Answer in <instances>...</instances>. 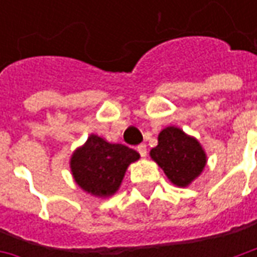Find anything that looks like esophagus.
I'll list each match as a JSON object with an SVG mask.
<instances>
[{
	"label": "esophagus",
	"mask_w": 257,
	"mask_h": 257,
	"mask_svg": "<svg viewBox=\"0 0 257 257\" xmlns=\"http://www.w3.org/2000/svg\"><path fill=\"white\" fill-rule=\"evenodd\" d=\"M138 151H139V154L143 158H145L146 156H147V147H146V145H139L138 146Z\"/></svg>",
	"instance_id": "esophagus-1"
}]
</instances>
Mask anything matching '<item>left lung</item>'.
<instances>
[{"label":"left lung","instance_id":"8db88e82","mask_svg":"<svg viewBox=\"0 0 257 257\" xmlns=\"http://www.w3.org/2000/svg\"><path fill=\"white\" fill-rule=\"evenodd\" d=\"M150 157L171 183L183 189L198 178L208 162L206 153L198 139L175 125L160 132L158 145L151 149Z\"/></svg>","mask_w":257,"mask_h":257}]
</instances>
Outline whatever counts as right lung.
<instances>
[{
	"mask_svg": "<svg viewBox=\"0 0 257 257\" xmlns=\"http://www.w3.org/2000/svg\"><path fill=\"white\" fill-rule=\"evenodd\" d=\"M139 158V153L128 146L110 143L92 134L84 145L73 151L70 169L74 182L82 191L107 198L117 193L128 167Z\"/></svg>",
	"mask_w": 257,
	"mask_h": 257,
	"instance_id": "right-lung-1",
	"label": "right lung"
}]
</instances>
